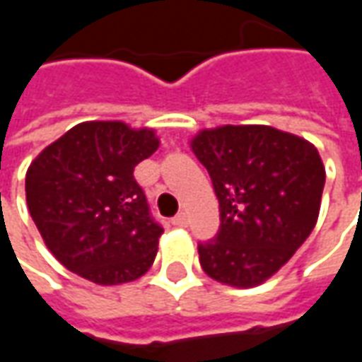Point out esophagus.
<instances>
[{
  "instance_id": "obj_1",
  "label": "esophagus",
  "mask_w": 362,
  "mask_h": 362,
  "mask_svg": "<svg viewBox=\"0 0 362 362\" xmlns=\"http://www.w3.org/2000/svg\"><path fill=\"white\" fill-rule=\"evenodd\" d=\"M173 225H176V227H188V215L186 213H178L173 219Z\"/></svg>"
}]
</instances>
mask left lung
Returning a JSON list of instances; mask_svg holds the SVG:
<instances>
[{"mask_svg":"<svg viewBox=\"0 0 362 362\" xmlns=\"http://www.w3.org/2000/svg\"><path fill=\"white\" fill-rule=\"evenodd\" d=\"M211 176L221 227L197 244L211 279L262 285L293 258L318 221L326 168L318 149L272 126L202 129L189 141Z\"/></svg>","mask_w":362,"mask_h":362,"instance_id":"1","label":"left lung"}]
</instances>
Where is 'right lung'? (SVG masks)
<instances>
[{
  "mask_svg": "<svg viewBox=\"0 0 362 362\" xmlns=\"http://www.w3.org/2000/svg\"><path fill=\"white\" fill-rule=\"evenodd\" d=\"M158 143L151 127L95 119L71 127L30 163L28 211L62 266L96 285L149 272L163 227L151 217L134 168Z\"/></svg>",
  "mask_w": 362,
  "mask_h": 362,
  "instance_id": "right-lung-1",
  "label": "right lung"
}]
</instances>
